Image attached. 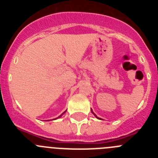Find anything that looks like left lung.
<instances>
[{"mask_svg": "<svg viewBox=\"0 0 158 158\" xmlns=\"http://www.w3.org/2000/svg\"><path fill=\"white\" fill-rule=\"evenodd\" d=\"M92 112H93V111H92ZM93 114H94V113H93ZM94 115H95V114H94ZM95 116H96V118H98V117L96 116V115H95Z\"/></svg>", "mask_w": 158, "mask_h": 158, "instance_id": "left-lung-1", "label": "left lung"}]
</instances>
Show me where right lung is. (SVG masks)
Masks as SVG:
<instances>
[{
	"label": "right lung",
	"instance_id": "right-lung-1",
	"mask_svg": "<svg viewBox=\"0 0 158 158\" xmlns=\"http://www.w3.org/2000/svg\"><path fill=\"white\" fill-rule=\"evenodd\" d=\"M64 113H65V112H64ZM64 113H62V114H64ZM62 115H60V116H58V118H60V117L62 116Z\"/></svg>",
	"mask_w": 158,
	"mask_h": 158
}]
</instances>
